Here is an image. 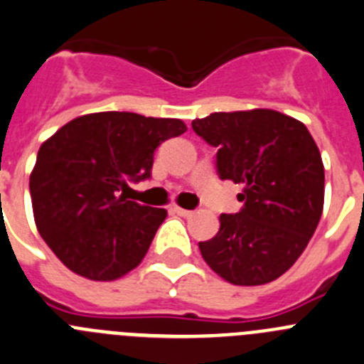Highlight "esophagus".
Returning a JSON list of instances; mask_svg holds the SVG:
<instances>
[{"instance_id": "1", "label": "esophagus", "mask_w": 364, "mask_h": 364, "mask_svg": "<svg viewBox=\"0 0 364 364\" xmlns=\"http://www.w3.org/2000/svg\"><path fill=\"white\" fill-rule=\"evenodd\" d=\"M174 212L181 217H192L193 212L192 210H185V208H179V206H174Z\"/></svg>"}]
</instances>
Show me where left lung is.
<instances>
[{
	"label": "left lung",
	"instance_id": "obj_1",
	"mask_svg": "<svg viewBox=\"0 0 364 364\" xmlns=\"http://www.w3.org/2000/svg\"><path fill=\"white\" fill-rule=\"evenodd\" d=\"M192 129L219 149L220 179L244 186V208L223 213L217 235L199 242L203 259L233 285L277 280L300 259L323 212L320 149L300 120L273 109L212 113Z\"/></svg>",
	"mask_w": 364,
	"mask_h": 364
}]
</instances>
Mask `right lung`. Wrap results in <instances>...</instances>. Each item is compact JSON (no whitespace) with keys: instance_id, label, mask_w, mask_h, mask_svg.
I'll use <instances>...</instances> for the list:
<instances>
[{"instance_id":"right-lung-1","label":"right lung","mask_w":364,"mask_h":364,"mask_svg":"<svg viewBox=\"0 0 364 364\" xmlns=\"http://www.w3.org/2000/svg\"><path fill=\"white\" fill-rule=\"evenodd\" d=\"M185 131L179 118L104 111L73 118L41 145L33 220L68 269L111 282L140 266L166 210L129 201L127 181L149 178L156 147Z\"/></svg>"}]
</instances>
